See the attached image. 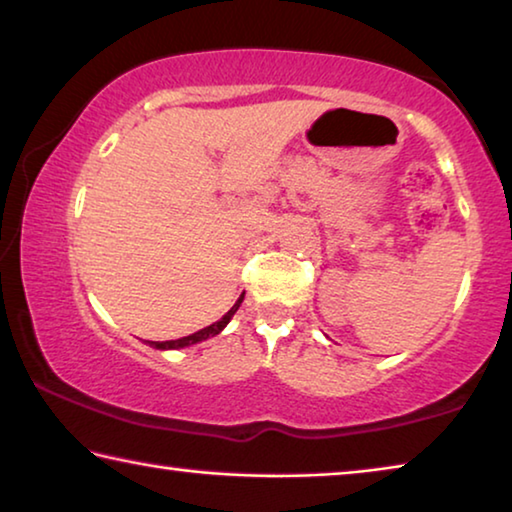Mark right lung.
Listing matches in <instances>:
<instances>
[{
    "mask_svg": "<svg viewBox=\"0 0 512 512\" xmlns=\"http://www.w3.org/2000/svg\"><path fill=\"white\" fill-rule=\"evenodd\" d=\"M241 303H243V294L239 296L237 303L232 305V310L227 312L221 321H216V323H212V326H207V328H202V330H198V332H193V335H189V337L170 339V342H148V344H150L152 348H159V351H170V348H184V346L205 342V339H209V337H216L218 332H221V330L227 326V323H230V319L234 316V312L239 310Z\"/></svg>",
    "mask_w": 512,
    "mask_h": 512,
    "instance_id": "right-lung-1",
    "label": "right lung"
}]
</instances>
